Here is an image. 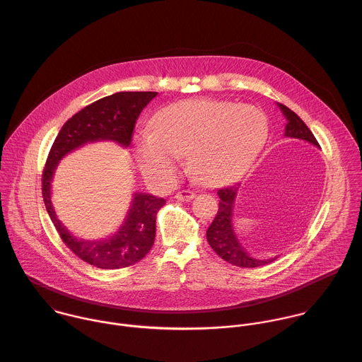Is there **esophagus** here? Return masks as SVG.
I'll list each match as a JSON object with an SVG mask.
<instances>
[{
	"mask_svg": "<svg viewBox=\"0 0 362 362\" xmlns=\"http://www.w3.org/2000/svg\"><path fill=\"white\" fill-rule=\"evenodd\" d=\"M194 197H195V192H194V191H189V189H181V191H178V192L175 194V198H177L178 201H182V202H188V201H191Z\"/></svg>",
	"mask_w": 362,
	"mask_h": 362,
	"instance_id": "obj_1",
	"label": "esophagus"
}]
</instances>
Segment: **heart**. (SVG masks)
<instances>
[{
	"label": "heart",
	"mask_w": 362,
	"mask_h": 362,
	"mask_svg": "<svg viewBox=\"0 0 362 362\" xmlns=\"http://www.w3.org/2000/svg\"><path fill=\"white\" fill-rule=\"evenodd\" d=\"M153 129L136 136L134 154L140 171L161 184L177 178L181 156H188L199 182H232L250 168L268 137L261 111L216 100L171 104L154 117Z\"/></svg>",
	"instance_id": "b5f03b06"
}]
</instances>
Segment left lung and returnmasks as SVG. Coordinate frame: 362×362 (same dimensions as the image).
Returning a JSON list of instances; mask_svg holds the SVG:
<instances>
[{
  "instance_id": "8db88e82",
  "label": "left lung",
  "mask_w": 362,
  "mask_h": 362,
  "mask_svg": "<svg viewBox=\"0 0 362 362\" xmlns=\"http://www.w3.org/2000/svg\"><path fill=\"white\" fill-rule=\"evenodd\" d=\"M279 110L282 111L284 117L286 118L285 126V136L305 140L316 147H319V143L310 129L305 124L293 111H291L288 107L278 104ZM239 191V185L228 187L218 191V195L221 198L219 201V209L218 214L211 223V226L206 230V239L209 245L214 248V251L222 257L225 261L238 265L241 268H254L261 267L265 264L272 262L275 258H255L247 252V250L241 245L240 240L236 236L235 228H233V206L236 201V195Z\"/></svg>"
}]
</instances>
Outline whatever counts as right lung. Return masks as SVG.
<instances>
[{
  "label": "right lung",
  "mask_w": 362,
  "mask_h": 362,
  "mask_svg": "<svg viewBox=\"0 0 362 362\" xmlns=\"http://www.w3.org/2000/svg\"><path fill=\"white\" fill-rule=\"evenodd\" d=\"M156 95L157 93L151 91H123L93 103L63 124L46 160L42 194L57 233L78 258L103 269L133 265L150 251L156 238V216L165 201L150 194L136 192L121 228L112 236L104 240L77 239L57 219L53 209L50 201L53 175L66 154L87 143L112 140L129 147L134 123Z\"/></svg>",
  "instance_id": "obj_1"
}]
</instances>
